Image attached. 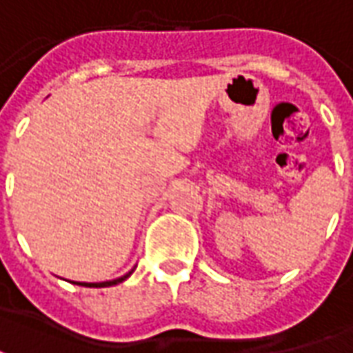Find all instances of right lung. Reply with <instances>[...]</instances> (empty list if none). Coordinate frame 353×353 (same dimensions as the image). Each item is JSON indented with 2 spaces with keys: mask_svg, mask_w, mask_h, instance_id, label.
<instances>
[{
  "mask_svg": "<svg viewBox=\"0 0 353 353\" xmlns=\"http://www.w3.org/2000/svg\"><path fill=\"white\" fill-rule=\"evenodd\" d=\"M134 272V268H132L130 272H126L121 278H115V280H109V281H96V283H87V281H73V283H77V285H83V288H109V285H117V283H121L124 281L130 274Z\"/></svg>",
  "mask_w": 353,
  "mask_h": 353,
  "instance_id": "1",
  "label": "right lung"
}]
</instances>
